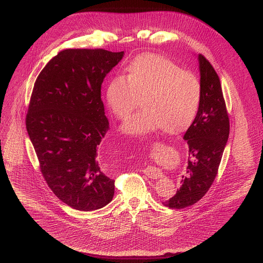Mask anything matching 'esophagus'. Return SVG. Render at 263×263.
Instances as JSON below:
<instances>
[{"label": "esophagus", "instance_id": "esophagus-1", "mask_svg": "<svg viewBox=\"0 0 263 263\" xmlns=\"http://www.w3.org/2000/svg\"><path fill=\"white\" fill-rule=\"evenodd\" d=\"M143 173H144V175H146L148 178H151V179H159L163 176V173L161 172V170H159L155 166H147L146 168H144Z\"/></svg>", "mask_w": 263, "mask_h": 263}]
</instances>
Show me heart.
I'll return each mask as SVG.
<instances>
[{"instance_id": "heart-1", "label": "heart", "mask_w": 263, "mask_h": 263, "mask_svg": "<svg viewBox=\"0 0 263 263\" xmlns=\"http://www.w3.org/2000/svg\"><path fill=\"white\" fill-rule=\"evenodd\" d=\"M142 97V109L128 118L122 131L145 135L159 128L177 131L195 118L201 100V84L195 74L182 70L173 61L154 54L141 55L127 67V74H117L106 89L112 114L126 119Z\"/></svg>"}]
</instances>
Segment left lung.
I'll list each match as a JSON object with an SVG mask.
<instances>
[{
    "mask_svg": "<svg viewBox=\"0 0 263 263\" xmlns=\"http://www.w3.org/2000/svg\"><path fill=\"white\" fill-rule=\"evenodd\" d=\"M201 100L197 116L183 139L189 146V163L181 186L162 204L181 209L200 201L212 185L229 137V117L220 81L210 62L198 55Z\"/></svg>",
    "mask_w": 263,
    "mask_h": 263,
    "instance_id": "1",
    "label": "left lung"
}]
</instances>
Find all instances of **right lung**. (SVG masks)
Instances as JSON below:
<instances>
[{
	"label": "right lung",
	"instance_id": "obj_1",
	"mask_svg": "<svg viewBox=\"0 0 263 263\" xmlns=\"http://www.w3.org/2000/svg\"><path fill=\"white\" fill-rule=\"evenodd\" d=\"M124 54L103 49L60 51L34 84L28 135L52 192L80 211L103 208L115 195V180L99 155L109 130L101 87Z\"/></svg>",
	"mask_w": 263,
	"mask_h": 263
}]
</instances>
